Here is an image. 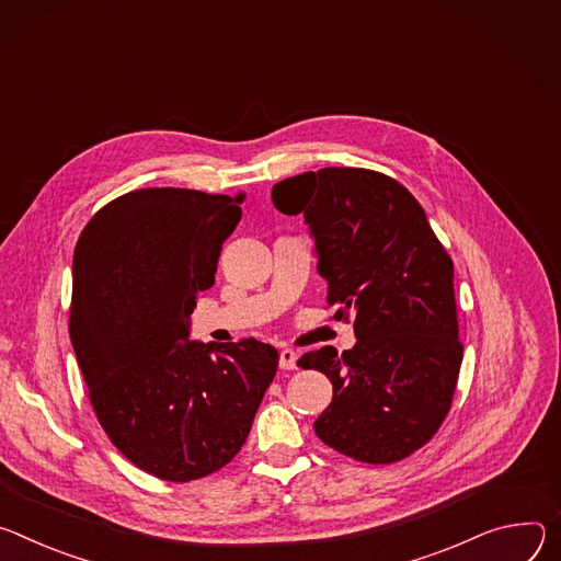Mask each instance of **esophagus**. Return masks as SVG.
<instances>
[{"label":"esophagus","instance_id":"34e87169","mask_svg":"<svg viewBox=\"0 0 561 561\" xmlns=\"http://www.w3.org/2000/svg\"><path fill=\"white\" fill-rule=\"evenodd\" d=\"M296 360H298V354L294 350H283L280 352V369H296Z\"/></svg>","mask_w":561,"mask_h":561}]
</instances>
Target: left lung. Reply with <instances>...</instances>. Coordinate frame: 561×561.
Returning a JSON list of instances; mask_svg holds the SVG:
<instances>
[{
    "mask_svg": "<svg viewBox=\"0 0 561 561\" xmlns=\"http://www.w3.org/2000/svg\"><path fill=\"white\" fill-rule=\"evenodd\" d=\"M272 201L302 214L336 321L354 314L356 345L302 354L332 381L317 437L363 463H394L425 446L450 412L463 345L455 265L423 207L394 178L325 167L274 184Z\"/></svg>",
    "mask_w": 561,
    "mask_h": 561,
    "instance_id": "8db88e82",
    "label": "left lung"
}]
</instances>
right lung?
<instances>
[{
  "label": "right lung",
  "mask_w": 561,
  "mask_h": 561,
  "mask_svg": "<svg viewBox=\"0 0 561 561\" xmlns=\"http://www.w3.org/2000/svg\"><path fill=\"white\" fill-rule=\"evenodd\" d=\"M244 194L138 190L104 205L73 254L69 332L111 444L164 481L227 466L274 381L278 352L256 339L190 341Z\"/></svg>",
  "instance_id": "add662e5"
}]
</instances>
